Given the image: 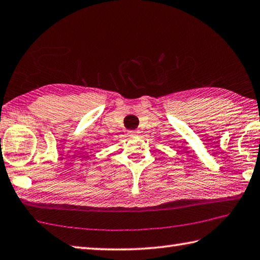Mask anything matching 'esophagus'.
I'll use <instances>...</instances> for the list:
<instances>
[{
    "label": "esophagus",
    "instance_id": "1",
    "mask_svg": "<svg viewBox=\"0 0 260 260\" xmlns=\"http://www.w3.org/2000/svg\"><path fill=\"white\" fill-rule=\"evenodd\" d=\"M137 135V132L136 131H129L128 132V136L129 137H133V136H136Z\"/></svg>",
    "mask_w": 260,
    "mask_h": 260
}]
</instances>
